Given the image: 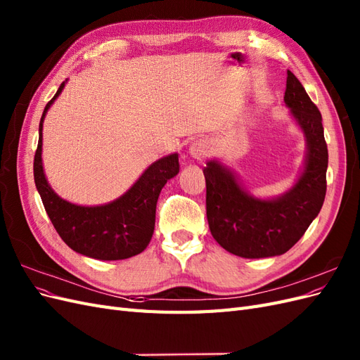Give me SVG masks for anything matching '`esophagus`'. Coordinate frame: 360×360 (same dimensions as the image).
Here are the masks:
<instances>
[{"label": "esophagus", "instance_id": "1", "mask_svg": "<svg viewBox=\"0 0 360 360\" xmlns=\"http://www.w3.org/2000/svg\"><path fill=\"white\" fill-rule=\"evenodd\" d=\"M212 153V143L209 139H198L192 143V146L189 147V155L195 159V160H204L205 158H209Z\"/></svg>", "mask_w": 360, "mask_h": 360}]
</instances>
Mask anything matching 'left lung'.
Here are the masks:
<instances>
[{
  "label": "left lung",
  "instance_id": "obj_1",
  "mask_svg": "<svg viewBox=\"0 0 360 360\" xmlns=\"http://www.w3.org/2000/svg\"><path fill=\"white\" fill-rule=\"evenodd\" d=\"M284 103L307 141L303 169L287 192L261 200L250 195L222 162L210 160L204 168L210 233L225 250L237 257L285 254L308 230L324 202L329 155L321 114L290 70Z\"/></svg>",
  "mask_w": 360,
  "mask_h": 360
}]
</instances>
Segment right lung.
<instances>
[{
  "mask_svg": "<svg viewBox=\"0 0 360 360\" xmlns=\"http://www.w3.org/2000/svg\"><path fill=\"white\" fill-rule=\"evenodd\" d=\"M64 81L48 102L39 124L34 156V181L49 219L60 237L75 252L94 259L115 261L138 255L148 246L155 231L156 204L165 183L179 174V155L160 158L141 174L122 197L101 205H78L63 200L46 180L41 162L43 122L61 94Z\"/></svg>",
  "mask_w": 360,
  "mask_h": 360,
  "instance_id": "obj_1",
  "label": "right lung"
}]
</instances>
